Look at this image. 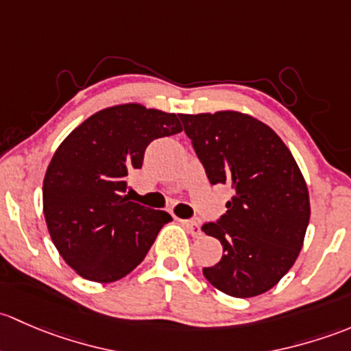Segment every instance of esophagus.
<instances>
[{
    "instance_id": "34e87169",
    "label": "esophagus",
    "mask_w": 351,
    "mask_h": 351,
    "mask_svg": "<svg viewBox=\"0 0 351 351\" xmlns=\"http://www.w3.org/2000/svg\"><path fill=\"white\" fill-rule=\"evenodd\" d=\"M182 225L186 226V230L189 231L191 234H193V237H201L202 234V231H201V228H199V225H197L196 221H194V219H184L182 221Z\"/></svg>"
}]
</instances>
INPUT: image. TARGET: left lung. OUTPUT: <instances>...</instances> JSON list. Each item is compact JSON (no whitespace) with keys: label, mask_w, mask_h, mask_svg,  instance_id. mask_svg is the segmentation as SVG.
<instances>
[{"label":"left lung","mask_w":351,"mask_h":351,"mask_svg":"<svg viewBox=\"0 0 351 351\" xmlns=\"http://www.w3.org/2000/svg\"><path fill=\"white\" fill-rule=\"evenodd\" d=\"M209 182L233 189L226 213L202 231L223 256L202 274L233 298H254L291 270L304 243L311 206L306 180L280 136L238 111L179 114Z\"/></svg>","instance_id":"left-lung-1"}]
</instances>
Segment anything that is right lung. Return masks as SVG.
<instances>
[{
    "instance_id": "1",
    "label": "right lung",
    "mask_w": 351,
    "mask_h": 351,
    "mask_svg": "<svg viewBox=\"0 0 351 351\" xmlns=\"http://www.w3.org/2000/svg\"><path fill=\"white\" fill-rule=\"evenodd\" d=\"M180 117L136 103L104 108L59 145L43 179V215L60 256L93 282L128 276L172 221L128 199L133 169L155 138L182 132Z\"/></svg>"
}]
</instances>
